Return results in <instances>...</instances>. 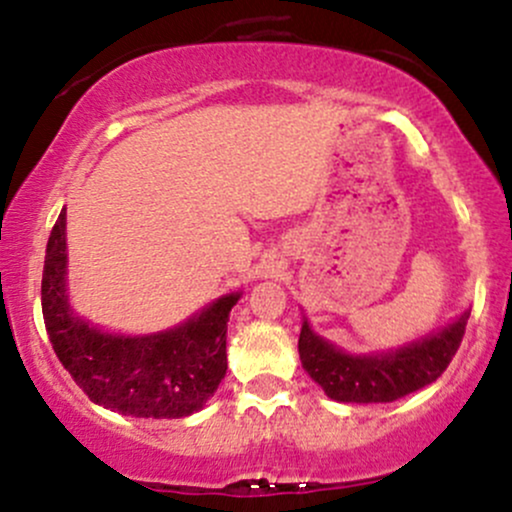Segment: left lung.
Returning <instances> with one entry per match:
<instances>
[{"label": "left lung", "mask_w": 512, "mask_h": 512, "mask_svg": "<svg viewBox=\"0 0 512 512\" xmlns=\"http://www.w3.org/2000/svg\"><path fill=\"white\" fill-rule=\"evenodd\" d=\"M469 310L443 330L426 334L407 346L375 354H346L310 330L303 322L298 337V354L310 378L337 402L375 404L395 402L431 385L450 366L460 349Z\"/></svg>", "instance_id": "8db88e82"}]
</instances>
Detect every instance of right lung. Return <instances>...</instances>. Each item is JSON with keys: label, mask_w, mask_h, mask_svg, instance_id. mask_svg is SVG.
<instances>
[{"label": "right lung", "mask_w": 512, "mask_h": 512, "mask_svg": "<svg viewBox=\"0 0 512 512\" xmlns=\"http://www.w3.org/2000/svg\"><path fill=\"white\" fill-rule=\"evenodd\" d=\"M67 211L52 226L43 269V317L50 344L88 399L139 419H182L214 395L226 375L228 293L173 330L125 337L88 325L67 298Z\"/></svg>", "instance_id": "right-lung-1"}]
</instances>
